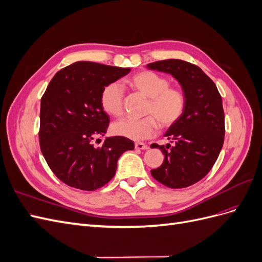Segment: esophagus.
Returning a JSON list of instances; mask_svg holds the SVG:
<instances>
[{"mask_svg": "<svg viewBox=\"0 0 262 262\" xmlns=\"http://www.w3.org/2000/svg\"><path fill=\"white\" fill-rule=\"evenodd\" d=\"M134 147L137 149H147L148 146L145 143H142V142H137L136 144H134Z\"/></svg>", "mask_w": 262, "mask_h": 262, "instance_id": "obj_1", "label": "esophagus"}]
</instances>
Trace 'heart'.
<instances>
[{"label":"heart","mask_w":262,"mask_h":262,"mask_svg":"<svg viewBox=\"0 0 262 262\" xmlns=\"http://www.w3.org/2000/svg\"><path fill=\"white\" fill-rule=\"evenodd\" d=\"M128 83L141 94L149 98L144 118H124L113 124L117 136L134 141L145 140L156 134L158 122L164 129L176 124L184 116L187 96L180 87L169 86L166 76L154 71L143 70L133 74ZM124 91L118 82L108 83L100 93V105L105 112L114 117L123 114Z\"/></svg>","instance_id":"b5f03b06"}]
</instances>
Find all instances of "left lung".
<instances>
[{
  "label": "left lung",
  "instance_id": "left-lung-1",
  "mask_svg": "<svg viewBox=\"0 0 262 262\" xmlns=\"http://www.w3.org/2000/svg\"><path fill=\"white\" fill-rule=\"evenodd\" d=\"M147 68L171 74L187 96L184 116L165 133L173 145H150L164 154L163 164L150 173L166 187L186 188L208 175L223 146L222 97L214 82L192 63L169 59L149 63Z\"/></svg>",
  "mask_w": 262,
  "mask_h": 262
}]
</instances>
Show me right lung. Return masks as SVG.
<instances>
[{
	"label": "right lung",
	"instance_id": "obj_1",
	"mask_svg": "<svg viewBox=\"0 0 262 262\" xmlns=\"http://www.w3.org/2000/svg\"><path fill=\"white\" fill-rule=\"evenodd\" d=\"M130 69L80 61L57 72L41 97L39 143L52 172L66 185L94 191L113 179L118 158L133 149L128 138H106L99 147L93 140L104 137L109 116L100 105L108 83Z\"/></svg>",
	"mask_w": 262,
	"mask_h": 262
}]
</instances>
